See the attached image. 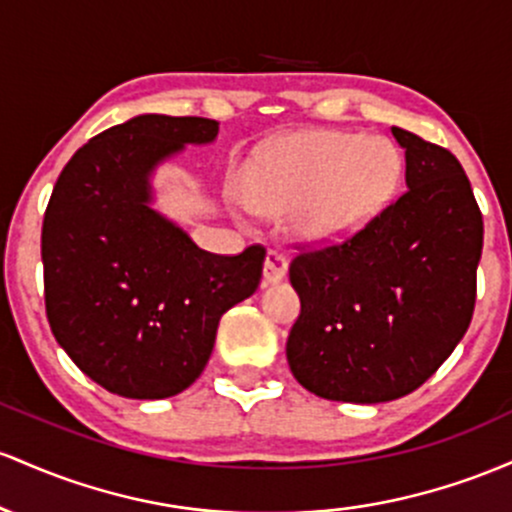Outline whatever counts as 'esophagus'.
I'll list each match as a JSON object with an SVG mask.
<instances>
[{
  "instance_id": "1",
  "label": "esophagus",
  "mask_w": 512,
  "mask_h": 512,
  "mask_svg": "<svg viewBox=\"0 0 512 512\" xmlns=\"http://www.w3.org/2000/svg\"><path fill=\"white\" fill-rule=\"evenodd\" d=\"M287 273V258L280 251H268L263 263V283H280Z\"/></svg>"
}]
</instances>
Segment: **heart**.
<instances>
[{
  "mask_svg": "<svg viewBox=\"0 0 512 512\" xmlns=\"http://www.w3.org/2000/svg\"><path fill=\"white\" fill-rule=\"evenodd\" d=\"M404 157L387 137L304 130L273 145L249 181V205L287 212L292 237L309 246L353 239L392 203Z\"/></svg>",
  "mask_w": 512,
  "mask_h": 512,
  "instance_id": "obj_1",
  "label": "heart"
}]
</instances>
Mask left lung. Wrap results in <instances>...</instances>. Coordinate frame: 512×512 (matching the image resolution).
<instances>
[{
  "label": "left lung",
  "mask_w": 512,
  "mask_h": 512,
  "mask_svg": "<svg viewBox=\"0 0 512 512\" xmlns=\"http://www.w3.org/2000/svg\"><path fill=\"white\" fill-rule=\"evenodd\" d=\"M406 193L343 244L290 263L300 317L287 363L307 392L380 404L411 394L469 329L484 220L457 157L392 128Z\"/></svg>",
  "instance_id": "1"
}]
</instances>
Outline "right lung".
I'll return each instance as SVG.
<instances>
[{"label": "right lung", "mask_w": 512, "mask_h": 512, "mask_svg": "<svg viewBox=\"0 0 512 512\" xmlns=\"http://www.w3.org/2000/svg\"><path fill=\"white\" fill-rule=\"evenodd\" d=\"M220 123L145 113L103 130L62 169L40 237L45 312L74 365L125 399H166L198 380L229 307L261 283L263 246L200 249L152 208V176Z\"/></svg>", "instance_id": "right-lung-1"}]
</instances>
